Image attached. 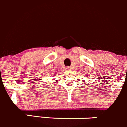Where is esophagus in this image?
<instances>
[{
	"label": "esophagus",
	"mask_w": 127,
	"mask_h": 127,
	"mask_svg": "<svg viewBox=\"0 0 127 127\" xmlns=\"http://www.w3.org/2000/svg\"><path fill=\"white\" fill-rule=\"evenodd\" d=\"M66 70H71L72 68H71V67H70V66H67V67L66 68Z\"/></svg>",
	"instance_id": "esophagus-1"
}]
</instances>
